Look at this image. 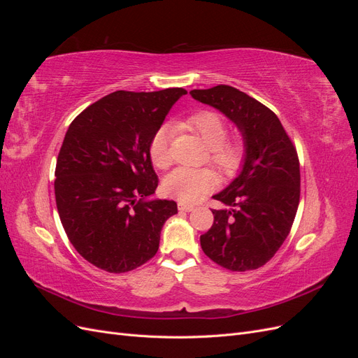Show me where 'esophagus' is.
Listing matches in <instances>:
<instances>
[{
    "instance_id": "34e87169",
    "label": "esophagus",
    "mask_w": 358,
    "mask_h": 358,
    "mask_svg": "<svg viewBox=\"0 0 358 358\" xmlns=\"http://www.w3.org/2000/svg\"><path fill=\"white\" fill-rule=\"evenodd\" d=\"M178 209H179L180 212H191V210H194V206L187 204V203H179V204H178Z\"/></svg>"
}]
</instances>
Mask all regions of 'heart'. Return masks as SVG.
<instances>
[{"mask_svg":"<svg viewBox=\"0 0 358 358\" xmlns=\"http://www.w3.org/2000/svg\"><path fill=\"white\" fill-rule=\"evenodd\" d=\"M187 128L192 129L203 143L210 149V161L224 173H233L241 166L243 158V146L241 143H229V127L225 119L216 112L203 110L189 116L185 121ZM171 128L164 125L158 128L149 143V155L154 164L166 169L171 162L170 152ZM216 185L215 173L209 169L180 167L171 171L164 180V191L170 197L183 203L200 200L206 192Z\"/></svg>","mask_w":358,"mask_h":358,"instance_id":"obj_1","label":"heart"}]
</instances>
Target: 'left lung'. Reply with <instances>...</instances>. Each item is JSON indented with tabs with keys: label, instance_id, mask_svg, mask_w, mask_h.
<instances>
[{
	"label": "left lung",
	"instance_id": "left-lung-1",
	"mask_svg": "<svg viewBox=\"0 0 358 358\" xmlns=\"http://www.w3.org/2000/svg\"><path fill=\"white\" fill-rule=\"evenodd\" d=\"M194 100L215 107L239 129L245 155L242 170L213 199V225L200 236L203 252L233 272L264 266L284 243L300 200L296 148L278 116L229 85L194 90Z\"/></svg>",
	"mask_w": 358,
	"mask_h": 358
}]
</instances>
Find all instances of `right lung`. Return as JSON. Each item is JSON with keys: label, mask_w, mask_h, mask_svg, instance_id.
<instances>
[{"label": "right lung", "mask_w": 358, "mask_h": 358, "mask_svg": "<svg viewBox=\"0 0 358 358\" xmlns=\"http://www.w3.org/2000/svg\"><path fill=\"white\" fill-rule=\"evenodd\" d=\"M185 94L116 91L70 124L57 161V208L71 245L95 267L124 273L157 254L178 204L152 199L158 178L149 143Z\"/></svg>", "instance_id": "obj_1"}]
</instances>
